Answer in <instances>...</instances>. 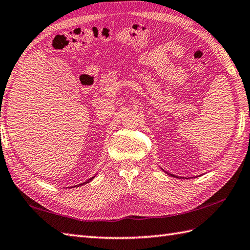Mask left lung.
I'll list each match as a JSON object with an SVG mask.
<instances>
[{
	"label": "left lung",
	"mask_w": 250,
	"mask_h": 250,
	"mask_svg": "<svg viewBox=\"0 0 250 250\" xmlns=\"http://www.w3.org/2000/svg\"><path fill=\"white\" fill-rule=\"evenodd\" d=\"M167 173H168V172H167ZM170 176H171V175H170ZM172 177H173V176H172Z\"/></svg>",
	"instance_id": "1"
}]
</instances>
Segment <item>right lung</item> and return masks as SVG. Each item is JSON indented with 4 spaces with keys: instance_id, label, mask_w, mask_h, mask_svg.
Wrapping results in <instances>:
<instances>
[{
    "instance_id": "1",
    "label": "right lung",
    "mask_w": 250,
    "mask_h": 250,
    "mask_svg": "<svg viewBox=\"0 0 250 250\" xmlns=\"http://www.w3.org/2000/svg\"><path fill=\"white\" fill-rule=\"evenodd\" d=\"M91 179H92V178H91ZM91 179H89V180H88V181H86V182H84V183H83V184H85V183H87V182H89V181H90V180H91ZM79 185H82V184H79Z\"/></svg>"
}]
</instances>
